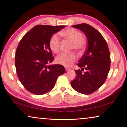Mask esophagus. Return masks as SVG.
I'll return each instance as SVG.
<instances>
[{
  "instance_id": "obj_1",
  "label": "esophagus",
  "mask_w": 127,
  "mask_h": 127,
  "mask_svg": "<svg viewBox=\"0 0 127 127\" xmlns=\"http://www.w3.org/2000/svg\"><path fill=\"white\" fill-rule=\"evenodd\" d=\"M65 69H66V71H69V70H70V68H68V67H65Z\"/></svg>"
}]
</instances>
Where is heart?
<instances>
[{
  "mask_svg": "<svg viewBox=\"0 0 127 127\" xmlns=\"http://www.w3.org/2000/svg\"><path fill=\"white\" fill-rule=\"evenodd\" d=\"M70 42H72V49L76 51L81 52L84 50L86 46V40L82 37V34L75 29L69 28L60 33ZM49 46L50 49L54 53H58L60 52V40L58 35L54 34L50 37L49 42ZM77 57L73 53H63L58 56L56 58V62L58 64L65 66H69L75 61Z\"/></svg>",
  "mask_w": 127,
  "mask_h": 127,
  "instance_id": "b5f03b06",
  "label": "heart"
}]
</instances>
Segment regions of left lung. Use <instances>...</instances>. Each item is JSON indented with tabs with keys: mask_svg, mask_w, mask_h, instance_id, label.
I'll return each instance as SVG.
<instances>
[{
	"mask_svg": "<svg viewBox=\"0 0 127 127\" xmlns=\"http://www.w3.org/2000/svg\"><path fill=\"white\" fill-rule=\"evenodd\" d=\"M81 30L86 36L88 46L79 60L75 70L76 77L71 82L73 88L79 93L89 95L95 92L104 84L110 69V54L108 45L99 31L89 24L83 23L72 26Z\"/></svg>",
	"mask_w": 127,
	"mask_h": 127,
	"instance_id": "obj_1",
	"label": "left lung"
}]
</instances>
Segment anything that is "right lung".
I'll return each mask as SVG.
<instances>
[{
	"instance_id": "add662e5",
	"label": "right lung",
	"mask_w": 127,
	"mask_h": 127,
	"mask_svg": "<svg viewBox=\"0 0 127 127\" xmlns=\"http://www.w3.org/2000/svg\"><path fill=\"white\" fill-rule=\"evenodd\" d=\"M65 27L36 25L19 42L15 66L20 82L29 92L37 95L48 93L53 89L58 76L65 73L64 66L48 64L54 60L49 46L50 38Z\"/></svg>"
}]
</instances>
